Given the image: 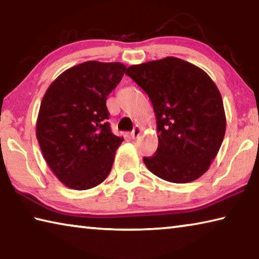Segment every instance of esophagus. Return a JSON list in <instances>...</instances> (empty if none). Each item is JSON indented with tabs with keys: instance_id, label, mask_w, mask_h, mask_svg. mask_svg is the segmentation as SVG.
<instances>
[{
	"instance_id": "34e87169",
	"label": "esophagus",
	"mask_w": 259,
	"mask_h": 259,
	"mask_svg": "<svg viewBox=\"0 0 259 259\" xmlns=\"http://www.w3.org/2000/svg\"><path fill=\"white\" fill-rule=\"evenodd\" d=\"M140 133H142V128H140V126H138V125H136L135 128H134V130L131 131V134H130V136H131V138H137L138 136L140 135Z\"/></svg>"
}]
</instances>
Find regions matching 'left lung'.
Instances as JSON below:
<instances>
[{"label": "left lung", "mask_w": 259, "mask_h": 259, "mask_svg": "<svg viewBox=\"0 0 259 259\" xmlns=\"http://www.w3.org/2000/svg\"><path fill=\"white\" fill-rule=\"evenodd\" d=\"M125 74L145 91L154 109L159 146L144 157L152 174L170 183H190L209 169L226 130L224 105L207 73L166 57L128 67Z\"/></svg>", "instance_id": "obj_1"}]
</instances>
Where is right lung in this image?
Listing matches in <instances>:
<instances>
[{
  "label": "right lung",
  "mask_w": 259,
  "mask_h": 259,
  "mask_svg": "<svg viewBox=\"0 0 259 259\" xmlns=\"http://www.w3.org/2000/svg\"><path fill=\"white\" fill-rule=\"evenodd\" d=\"M125 69L85 61L61 73L42 99L36 138L52 172L69 188L89 190L111 172L123 137L112 133L106 100Z\"/></svg>",
  "instance_id": "add662e5"
}]
</instances>
